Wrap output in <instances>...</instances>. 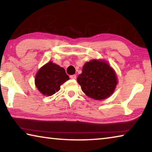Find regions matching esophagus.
Here are the masks:
<instances>
[{"label":"esophagus","mask_w":152,"mask_h":152,"mask_svg":"<svg viewBox=\"0 0 152 152\" xmlns=\"http://www.w3.org/2000/svg\"><path fill=\"white\" fill-rule=\"evenodd\" d=\"M70 78H72V79H76V75H75V74H73V75H70Z\"/></svg>","instance_id":"obj_1"}]
</instances>
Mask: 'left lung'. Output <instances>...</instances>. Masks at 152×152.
Wrapping results in <instances>:
<instances>
[{
  "label": "left lung",
  "instance_id": "obj_1",
  "mask_svg": "<svg viewBox=\"0 0 152 152\" xmlns=\"http://www.w3.org/2000/svg\"><path fill=\"white\" fill-rule=\"evenodd\" d=\"M77 81L83 92L96 100H102L110 96L117 84L116 74L109 64L96 60L84 64Z\"/></svg>",
  "mask_w": 152,
  "mask_h": 152
}]
</instances>
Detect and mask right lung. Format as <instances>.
<instances>
[{
  "label": "right lung",
  "instance_id": "right-lung-1",
  "mask_svg": "<svg viewBox=\"0 0 152 152\" xmlns=\"http://www.w3.org/2000/svg\"><path fill=\"white\" fill-rule=\"evenodd\" d=\"M69 80L65 70L50 61L42 66L35 76V85L45 96H51L60 91V86Z\"/></svg>",
  "mask_w": 152,
  "mask_h": 152
}]
</instances>
